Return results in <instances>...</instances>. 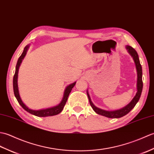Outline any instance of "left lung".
I'll list each match as a JSON object with an SVG mask.
<instances>
[{
	"mask_svg": "<svg viewBox=\"0 0 154 154\" xmlns=\"http://www.w3.org/2000/svg\"><path fill=\"white\" fill-rule=\"evenodd\" d=\"M126 48L127 49L128 53L132 56V57L133 58V60L134 61L136 70H137V75H138L137 76L138 77L137 78V92H136V95L134 96V97L132 99V100L127 105L125 106V107L122 108L121 109H119V110L106 111V110H103V109L98 108L96 107V106H95L94 105V103H92L91 101L90 95H89L88 91L87 90V95L89 99V101H90V105L91 106L92 109H94V111L96 112V113L108 118H111V119L121 118L122 117H123V116L126 115V114H128V112L134 107L136 104L138 103V101L139 100L140 97V95L142 94V91L143 88L142 69V66L140 64V63L138 53L136 51V50L134 48H132V47L131 46L126 45Z\"/></svg>",
	"mask_w": 154,
	"mask_h": 154,
	"instance_id": "8db88e82",
	"label": "left lung"
}]
</instances>
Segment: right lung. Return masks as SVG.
I'll return each mask as SVG.
<instances>
[{
	"label": "right lung",
	"instance_id": "right-lung-1",
	"mask_svg": "<svg viewBox=\"0 0 154 154\" xmlns=\"http://www.w3.org/2000/svg\"><path fill=\"white\" fill-rule=\"evenodd\" d=\"M29 47V45L26 46L24 49H23L22 54H21V56L19 57L18 62H17V64H16L14 76V78H13L14 93V95L16 98V100L18 101L19 104L22 106V108L24 109V110L28 111L31 114L37 116V117H44L53 116V115H56L59 114L60 112L63 111L64 105H65V104L66 103L68 95H69L71 90H72L73 87L75 86V84H76V82L72 84H70L69 86H68L66 88L65 90H64V96H63L62 101H61V102L59 105L57 106H54V107H53L47 108V109H42V110H33V109H31L27 107V106L23 103V101H22L21 98H20V94H19V91H18V73L19 67L22 62V60L23 59V58H24L26 56V53H27V51H28Z\"/></svg>",
	"mask_w": 154,
	"mask_h": 154
}]
</instances>
